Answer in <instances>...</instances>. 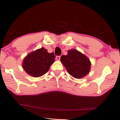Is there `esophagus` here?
<instances>
[{
	"label": "esophagus",
	"instance_id": "obj_1",
	"mask_svg": "<svg viewBox=\"0 0 120 120\" xmlns=\"http://www.w3.org/2000/svg\"><path fill=\"white\" fill-rule=\"evenodd\" d=\"M56 59L58 60H60V56H57L56 57Z\"/></svg>",
	"mask_w": 120,
	"mask_h": 120
}]
</instances>
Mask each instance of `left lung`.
<instances>
[{
	"label": "left lung",
	"mask_w": 120,
	"mask_h": 120,
	"mask_svg": "<svg viewBox=\"0 0 120 120\" xmlns=\"http://www.w3.org/2000/svg\"><path fill=\"white\" fill-rule=\"evenodd\" d=\"M60 60L68 73L75 78L84 77L90 71V60L77 50H69L67 55H62Z\"/></svg>",
	"instance_id": "left-lung-1"
}]
</instances>
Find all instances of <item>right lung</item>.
I'll return each instance as SVG.
<instances>
[{
    "label": "right lung",
    "instance_id": "obj_1",
    "mask_svg": "<svg viewBox=\"0 0 120 120\" xmlns=\"http://www.w3.org/2000/svg\"><path fill=\"white\" fill-rule=\"evenodd\" d=\"M55 57L53 53H48L47 50L42 47L27 55L23 60L22 67L31 76L41 77L48 71L54 62Z\"/></svg>",
    "mask_w": 120,
    "mask_h": 120
}]
</instances>
